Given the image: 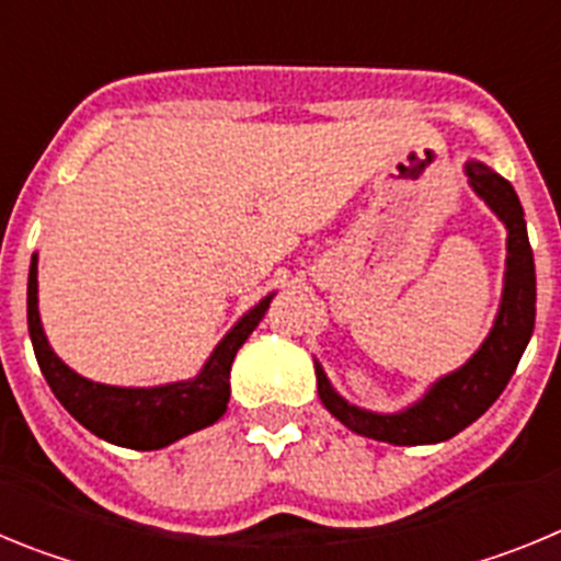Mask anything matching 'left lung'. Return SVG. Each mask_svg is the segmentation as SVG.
<instances>
[{
    "label": "left lung",
    "instance_id": "1",
    "mask_svg": "<svg viewBox=\"0 0 561 561\" xmlns=\"http://www.w3.org/2000/svg\"><path fill=\"white\" fill-rule=\"evenodd\" d=\"M463 171L472 191L489 205V210L503 221L508 232L503 297H500L492 331L458 370L435 379L427 393L399 413H374L342 399L325 376L323 365L314 359L320 401L351 433L396 444V447L440 444L453 438L497 401L517 370L525 345L531 340L534 320H537V272H534V252L528 244L523 205L512 182L503 180L483 162L469 160Z\"/></svg>",
    "mask_w": 561,
    "mask_h": 561
}]
</instances>
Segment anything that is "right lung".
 Masks as SVG:
<instances>
[{
    "mask_svg": "<svg viewBox=\"0 0 561 561\" xmlns=\"http://www.w3.org/2000/svg\"><path fill=\"white\" fill-rule=\"evenodd\" d=\"M272 295L257 300L236 325L225 334V340L213 348L202 370L193 379L168 381L157 388H117L101 385L87 376L76 374L67 362L49 348L44 334L42 314H38V255L30 261L27 277V329L36 351L38 368L47 379L49 390L56 393L78 424L95 433L98 438L128 449H162L173 440L205 430L227 413L230 401V368L238 348L247 336L264 320Z\"/></svg>",
    "mask_w": 561,
    "mask_h": 561,
    "instance_id": "add662e5",
    "label": "right lung"
}]
</instances>
